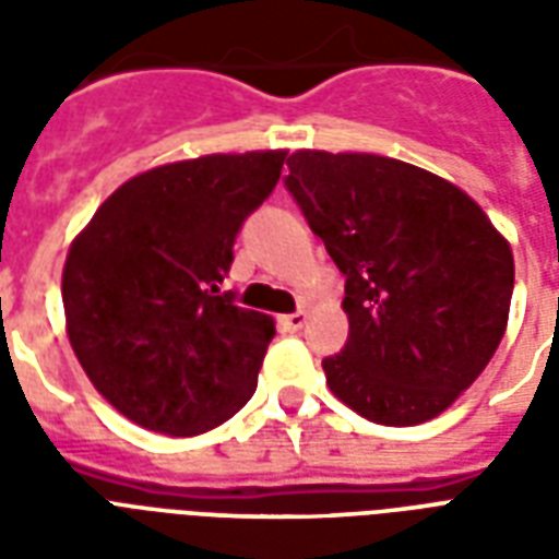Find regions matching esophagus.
I'll use <instances>...</instances> for the list:
<instances>
[{
    "instance_id": "34e87169",
    "label": "esophagus",
    "mask_w": 559,
    "mask_h": 559,
    "mask_svg": "<svg viewBox=\"0 0 559 559\" xmlns=\"http://www.w3.org/2000/svg\"><path fill=\"white\" fill-rule=\"evenodd\" d=\"M307 324V313L305 310H298V313H289V316H281V328L289 333H298L301 328Z\"/></svg>"
}]
</instances>
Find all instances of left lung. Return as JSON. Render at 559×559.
Listing matches in <instances>:
<instances>
[{"label":"left lung","instance_id":"8db88e82","mask_svg":"<svg viewBox=\"0 0 559 559\" xmlns=\"http://www.w3.org/2000/svg\"><path fill=\"white\" fill-rule=\"evenodd\" d=\"M287 191L345 275L348 342L328 385L382 426L432 420L493 359L508 328L513 252L476 200L373 153L298 151Z\"/></svg>","mask_w":559,"mask_h":559}]
</instances>
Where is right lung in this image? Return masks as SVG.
I'll list each match as a JSON object with an SVG mask.
<instances>
[{
  "label": "right lung",
  "mask_w": 559,
  "mask_h": 559,
  "mask_svg": "<svg viewBox=\"0 0 559 559\" xmlns=\"http://www.w3.org/2000/svg\"><path fill=\"white\" fill-rule=\"evenodd\" d=\"M287 151L214 153L127 179L72 240L66 333L92 385L133 424L191 438L258 389L272 316L219 284Z\"/></svg>",
  "instance_id": "right-lung-1"
}]
</instances>
